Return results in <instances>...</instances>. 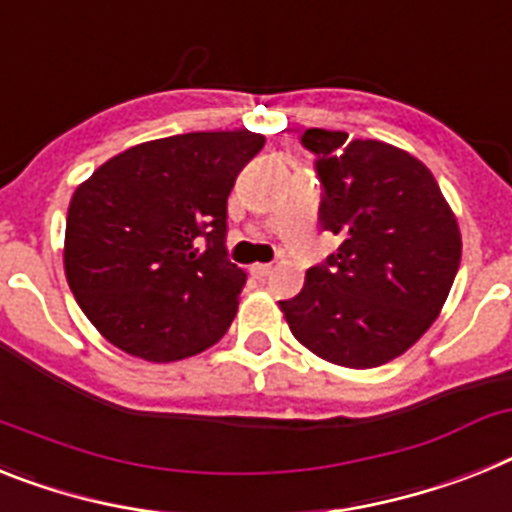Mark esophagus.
Returning <instances> with one entry per match:
<instances>
[{"instance_id": "1", "label": "esophagus", "mask_w": 512, "mask_h": 512, "mask_svg": "<svg viewBox=\"0 0 512 512\" xmlns=\"http://www.w3.org/2000/svg\"><path fill=\"white\" fill-rule=\"evenodd\" d=\"M251 274L256 279H264V277H269V274H272V264H253L251 266Z\"/></svg>"}]
</instances>
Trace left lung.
<instances>
[{
  "instance_id": "8db88e82",
  "label": "left lung",
  "mask_w": 512,
  "mask_h": 512,
  "mask_svg": "<svg viewBox=\"0 0 512 512\" xmlns=\"http://www.w3.org/2000/svg\"><path fill=\"white\" fill-rule=\"evenodd\" d=\"M303 144L318 155V220L342 246L279 310L321 360L378 368L440 316L461 264L456 214L430 168L393 144L326 129H308Z\"/></svg>"
}]
</instances>
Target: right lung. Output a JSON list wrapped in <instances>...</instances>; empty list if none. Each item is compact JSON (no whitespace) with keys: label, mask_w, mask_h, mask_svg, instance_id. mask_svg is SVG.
Masks as SVG:
<instances>
[{"label":"right lung","mask_w":512,"mask_h":512,"mask_svg":"<svg viewBox=\"0 0 512 512\" xmlns=\"http://www.w3.org/2000/svg\"><path fill=\"white\" fill-rule=\"evenodd\" d=\"M264 142L246 129L152 139L74 189L64 274L113 347L178 362L225 336L246 285V272L227 261V196ZM202 234L208 248L199 252Z\"/></svg>","instance_id":"obj_1"}]
</instances>
